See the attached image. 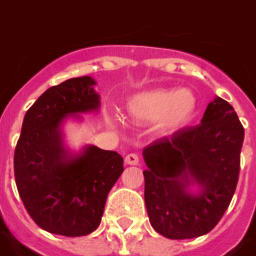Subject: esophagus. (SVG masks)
Listing matches in <instances>:
<instances>
[{
	"mask_svg": "<svg viewBox=\"0 0 256 256\" xmlns=\"http://www.w3.org/2000/svg\"><path fill=\"white\" fill-rule=\"evenodd\" d=\"M124 160H126V164H128V165H138L140 158H138V155H137V154H128V155H126Z\"/></svg>",
	"mask_w": 256,
	"mask_h": 256,
	"instance_id": "esophagus-1",
	"label": "esophagus"
}]
</instances>
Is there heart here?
Segmentation results:
<instances>
[{
    "instance_id": "heart-1",
    "label": "heart",
    "mask_w": 256,
    "mask_h": 256,
    "mask_svg": "<svg viewBox=\"0 0 256 256\" xmlns=\"http://www.w3.org/2000/svg\"><path fill=\"white\" fill-rule=\"evenodd\" d=\"M196 101L188 90L155 88L137 92L128 100L126 110L136 122H156L158 132L174 134L191 122Z\"/></svg>"
}]
</instances>
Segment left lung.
Wrapping results in <instances>:
<instances>
[{
  "instance_id": "obj_1",
  "label": "left lung",
  "mask_w": 256,
  "mask_h": 256,
  "mask_svg": "<svg viewBox=\"0 0 256 256\" xmlns=\"http://www.w3.org/2000/svg\"><path fill=\"white\" fill-rule=\"evenodd\" d=\"M244 128L233 106L216 97L196 126L158 138L142 150L146 212L172 240L209 233L230 205L240 173ZM200 190L192 194L190 186Z\"/></svg>"
}]
</instances>
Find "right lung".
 I'll return each mask as SVG.
<instances>
[{
    "mask_svg": "<svg viewBox=\"0 0 256 256\" xmlns=\"http://www.w3.org/2000/svg\"><path fill=\"white\" fill-rule=\"evenodd\" d=\"M94 86L90 76L54 86L23 119L14 158L16 187L30 218L50 233L80 237L94 232L123 172V158L115 151L86 146L72 154L64 146L66 118L100 108Z\"/></svg>",
    "mask_w": 256,
    "mask_h": 256,
    "instance_id": "obj_1",
    "label": "right lung"
}]
</instances>
